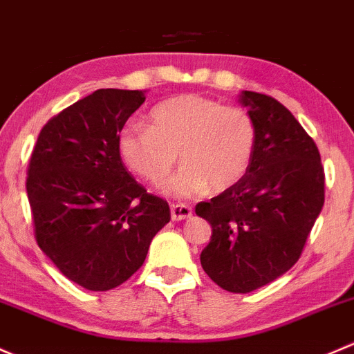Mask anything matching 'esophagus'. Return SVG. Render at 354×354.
<instances>
[{
    "label": "esophagus",
    "instance_id": "esophagus-1",
    "mask_svg": "<svg viewBox=\"0 0 354 354\" xmlns=\"http://www.w3.org/2000/svg\"><path fill=\"white\" fill-rule=\"evenodd\" d=\"M170 214H172L174 221L187 220L192 216V207L185 203H177L170 206Z\"/></svg>",
    "mask_w": 354,
    "mask_h": 354
}]
</instances>
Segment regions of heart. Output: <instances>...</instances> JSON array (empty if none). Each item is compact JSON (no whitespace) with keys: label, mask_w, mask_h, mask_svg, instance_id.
<instances>
[{"label":"heart","mask_w":354,"mask_h":354,"mask_svg":"<svg viewBox=\"0 0 354 354\" xmlns=\"http://www.w3.org/2000/svg\"><path fill=\"white\" fill-rule=\"evenodd\" d=\"M257 145V127L242 107L201 95H178L160 102L148 126L127 124L119 133L122 163L153 185H160L178 153L184 167L167 185L177 198L223 192L245 177Z\"/></svg>","instance_id":"heart-1"}]
</instances>
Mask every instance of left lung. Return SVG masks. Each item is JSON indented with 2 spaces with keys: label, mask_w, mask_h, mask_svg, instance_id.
<instances>
[{
  "label": "left lung",
  "mask_w": 354,
  "mask_h": 354,
  "mask_svg": "<svg viewBox=\"0 0 354 354\" xmlns=\"http://www.w3.org/2000/svg\"><path fill=\"white\" fill-rule=\"evenodd\" d=\"M257 145L245 177L196 214L213 228L201 252L207 276L232 293L274 281L298 261L324 206V167L317 145L276 98L243 90Z\"/></svg>",
  "instance_id": "1"
}]
</instances>
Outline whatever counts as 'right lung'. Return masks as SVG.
<instances>
[{"label": "right lung", "mask_w": 354, "mask_h": 354, "mask_svg": "<svg viewBox=\"0 0 354 354\" xmlns=\"http://www.w3.org/2000/svg\"><path fill=\"white\" fill-rule=\"evenodd\" d=\"M145 98L141 90L118 88L82 98L49 119L28 162L37 245L90 291L127 281L170 221L169 203L148 194L118 151L119 133Z\"/></svg>", "instance_id": "add662e5"}]
</instances>
